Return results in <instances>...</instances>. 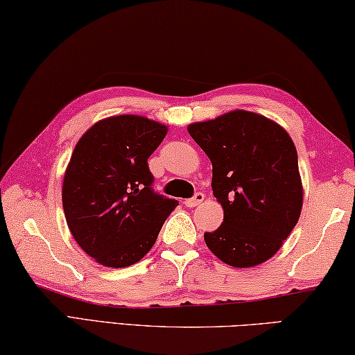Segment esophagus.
Returning a JSON list of instances; mask_svg holds the SVG:
<instances>
[{"instance_id":"34e87169","label":"esophagus","mask_w":355,"mask_h":355,"mask_svg":"<svg viewBox=\"0 0 355 355\" xmlns=\"http://www.w3.org/2000/svg\"><path fill=\"white\" fill-rule=\"evenodd\" d=\"M205 200V194L202 192H197V194L192 197V198H186L184 200V205L188 206V208H194V206H198Z\"/></svg>"}]
</instances>
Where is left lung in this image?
I'll use <instances>...</instances> for the list:
<instances>
[{
  "label": "left lung",
  "instance_id": "obj_1",
  "mask_svg": "<svg viewBox=\"0 0 355 355\" xmlns=\"http://www.w3.org/2000/svg\"><path fill=\"white\" fill-rule=\"evenodd\" d=\"M212 163V194L223 222L205 233L208 248L231 267L259 266L276 254L302 208V183L292 138L275 121L234 110L188 125Z\"/></svg>",
  "mask_w": 355,
  "mask_h": 355
}]
</instances>
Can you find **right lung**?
Segmentation results:
<instances>
[{"label": "right lung", "instance_id": "add662e5", "mask_svg": "<svg viewBox=\"0 0 355 355\" xmlns=\"http://www.w3.org/2000/svg\"><path fill=\"white\" fill-rule=\"evenodd\" d=\"M166 133L157 121L121 114L96 122L77 141L63 177V212L74 241L102 266L143 259L178 205L153 191L147 163Z\"/></svg>", "mask_w": 355, "mask_h": 355}]
</instances>
